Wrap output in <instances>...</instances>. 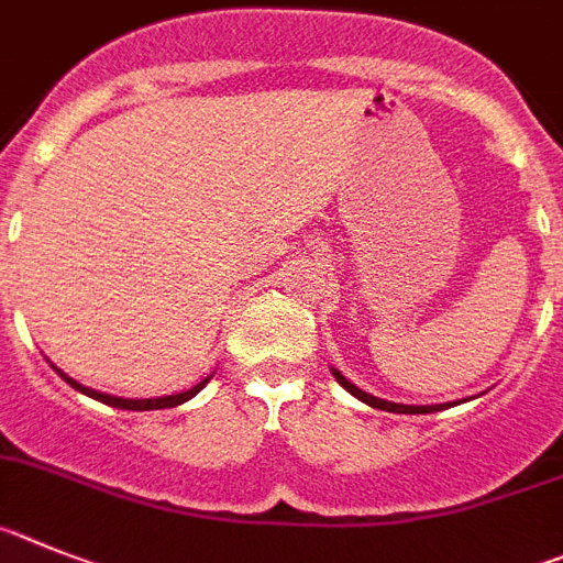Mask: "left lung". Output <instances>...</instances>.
Masks as SVG:
<instances>
[{"label": "left lung", "mask_w": 563, "mask_h": 563, "mask_svg": "<svg viewBox=\"0 0 563 563\" xmlns=\"http://www.w3.org/2000/svg\"><path fill=\"white\" fill-rule=\"evenodd\" d=\"M331 373H333V378H336V382L342 384V387L353 395V398H358V401L367 404V407H373V409H384V412H398V415H429V412H440V409L457 407V404H463V401H465V398H463V401H449V404H427V407H415V404H395V401H384V398H376V395L364 393V389H358L356 384L347 382V378H344L336 367H331ZM479 395H483V393H479ZM471 398H474V395H471Z\"/></svg>", "instance_id": "1"}]
</instances>
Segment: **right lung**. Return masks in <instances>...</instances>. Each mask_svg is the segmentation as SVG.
Here are the masks:
<instances>
[{"mask_svg":"<svg viewBox=\"0 0 563 563\" xmlns=\"http://www.w3.org/2000/svg\"><path fill=\"white\" fill-rule=\"evenodd\" d=\"M53 369H55V373H58L60 378H64V382L69 384V387H73V389H78V393L89 395V398H95V401H100V404H109V407H118V409H131V412H148V409H170V407H179V404L190 401V398H194L196 393H201V389H205V384L210 382V378H212V376H207V378H201V382L196 384V387L185 389V393L162 395V398H120V395H109V393H100V389L84 387V384H80V382H75V378H69L67 373H64V369H58V367H55V364H53Z\"/></svg>","mask_w":563,"mask_h":563,"instance_id":"obj_1","label":"right lung"}]
</instances>
